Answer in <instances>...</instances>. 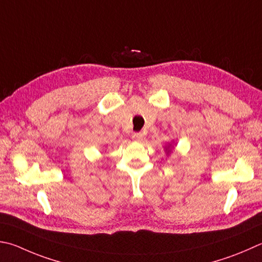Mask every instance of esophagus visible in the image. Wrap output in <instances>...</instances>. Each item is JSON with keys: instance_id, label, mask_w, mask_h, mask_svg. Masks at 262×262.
<instances>
[{"instance_id": "esophagus-1", "label": "esophagus", "mask_w": 262, "mask_h": 262, "mask_svg": "<svg viewBox=\"0 0 262 262\" xmlns=\"http://www.w3.org/2000/svg\"><path fill=\"white\" fill-rule=\"evenodd\" d=\"M133 140H135L137 142L142 141L143 140V134H142V133H134V134H133Z\"/></svg>"}]
</instances>
